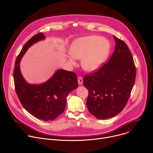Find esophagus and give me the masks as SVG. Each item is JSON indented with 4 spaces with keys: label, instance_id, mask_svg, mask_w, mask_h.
<instances>
[{
    "label": "esophagus",
    "instance_id": "1",
    "mask_svg": "<svg viewBox=\"0 0 153 153\" xmlns=\"http://www.w3.org/2000/svg\"><path fill=\"white\" fill-rule=\"evenodd\" d=\"M78 83H79V84L80 85L83 84V79H82V77H80V76L78 77Z\"/></svg>",
    "mask_w": 153,
    "mask_h": 153
}]
</instances>
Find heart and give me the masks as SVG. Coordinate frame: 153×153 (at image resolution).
Segmentation results:
<instances>
[{
  "mask_svg": "<svg viewBox=\"0 0 153 153\" xmlns=\"http://www.w3.org/2000/svg\"><path fill=\"white\" fill-rule=\"evenodd\" d=\"M110 42L99 36H88L75 39L71 44L69 62L76 64L75 59H81V65L86 71L98 70L108 59L110 52Z\"/></svg>",
  "mask_w": 153,
  "mask_h": 153,
  "instance_id": "b5f03b06",
  "label": "heart"
}]
</instances>
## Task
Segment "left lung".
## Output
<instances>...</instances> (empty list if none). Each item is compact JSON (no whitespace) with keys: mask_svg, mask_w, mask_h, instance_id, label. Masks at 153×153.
<instances>
[{"mask_svg":"<svg viewBox=\"0 0 153 153\" xmlns=\"http://www.w3.org/2000/svg\"><path fill=\"white\" fill-rule=\"evenodd\" d=\"M113 37L116 47L110 60L83 78V85L88 91L87 108L99 119L113 117L123 110L136 79V67L129 48L123 40Z\"/></svg>","mask_w":153,"mask_h":153,"instance_id":"left-lung-1","label":"left lung"}]
</instances>
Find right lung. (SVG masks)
Returning <instances> with one entry per match:
<instances>
[{
	"label": "right lung",
	"instance_id": "right-lung-1",
	"mask_svg": "<svg viewBox=\"0 0 153 153\" xmlns=\"http://www.w3.org/2000/svg\"><path fill=\"white\" fill-rule=\"evenodd\" d=\"M45 39L40 33L25 43L16 60L13 77L17 97L24 108L35 117L48 121L56 119L64 111L67 97L77 88L78 82L76 73L62 69L41 84H30L24 79L19 66L21 59L28 48Z\"/></svg>",
	"mask_w": 153,
	"mask_h": 153
}]
</instances>
